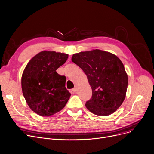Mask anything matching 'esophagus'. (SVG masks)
<instances>
[{
  "label": "esophagus",
  "mask_w": 154,
  "mask_h": 154,
  "mask_svg": "<svg viewBox=\"0 0 154 154\" xmlns=\"http://www.w3.org/2000/svg\"><path fill=\"white\" fill-rule=\"evenodd\" d=\"M77 87H78V86L77 85H75V88H72V91H73V92H76V91H77Z\"/></svg>",
  "instance_id": "obj_1"
}]
</instances>
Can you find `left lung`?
I'll use <instances>...</instances> for the list:
<instances>
[{
  "label": "left lung",
  "mask_w": 154,
  "mask_h": 154,
  "mask_svg": "<svg viewBox=\"0 0 154 154\" xmlns=\"http://www.w3.org/2000/svg\"><path fill=\"white\" fill-rule=\"evenodd\" d=\"M71 60L86 74L92 89L85 104L94 115L114 113L125 98L128 76L121 60L106 51L94 49L74 54Z\"/></svg>",
  "instance_id": "obj_1"
}]
</instances>
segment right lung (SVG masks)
<instances>
[{
	"instance_id": "obj_1",
	"label": "right lung",
	"mask_w": 154,
	"mask_h": 154,
	"mask_svg": "<svg viewBox=\"0 0 154 154\" xmlns=\"http://www.w3.org/2000/svg\"><path fill=\"white\" fill-rule=\"evenodd\" d=\"M68 58L67 54L43 51L25 68L22 90L29 108L38 115H53L61 111L69 99L71 93L65 87L66 78L56 71Z\"/></svg>"
}]
</instances>
